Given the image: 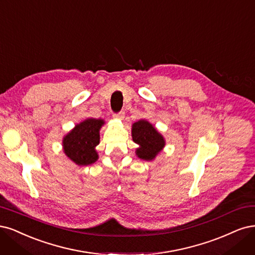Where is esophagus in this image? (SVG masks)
I'll list each match as a JSON object with an SVG mask.
<instances>
[{
  "label": "esophagus",
  "mask_w": 255,
  "mask_h": 255,
  "mask_svg": "<svg viewBox=\"0 0 255 255\" xmlns=\"http://www.w3.org/2000/svg\"><path fill=\"white\" fill-rule=\"evenodd\" d=\"M124 116H125L124 112H119V113H114L113 118L117 119V120H123V119H124Z\"/></svg>",
  "instance_id": "obj_1"
}]
</instances>
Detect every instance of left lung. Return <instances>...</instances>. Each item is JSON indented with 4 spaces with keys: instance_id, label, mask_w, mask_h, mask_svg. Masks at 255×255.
Segmentation results:
<instances>
[{
    "instance_id": "left-lung-1",
    "label": "left lung",
    "mask_w": 255,
    "mask_h": 255,
    "mask_svg": "<svg viewBox=\"0 0 255 255\" xmlns=\"http://www.w3.org/2000/svg\"><path fill=\"white\" fill-rule=\"evenodd\" d=\"M133 142L139 147L135 153L139 159L152 161L165 146V139L149 122L141 120L135 122L131 129Z\"/></svg>"
}]
</instances>
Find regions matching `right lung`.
I'll list each match as a JSON object with an SVG mask.
<instances>
[{
    "instance_id": "1",
    "label": "right lung",
    "mask_w": 255,
    "mask_h": 255,
    "mask_svg": "<svg viewBox=\"0 0 255 255\" xmlns=\"http://www.w3.org/2000/svg\"><path fill=\"white\" fill-rule=\"evenodd\" d=\"M104 120L87 119L74 127L62 139L63 151L77 165H90L97 161L95 147L100 144V129Z\"/></svg>"
}]
</instances>
